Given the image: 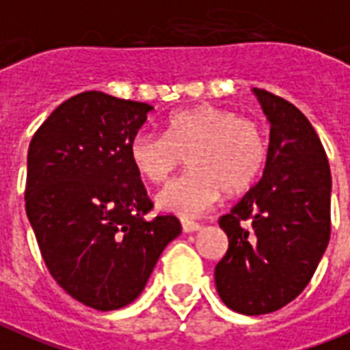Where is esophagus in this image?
<instances>
[{
  "instance_id": "obj_1",
  "label": "esophagus",
  "mask_w": 350,
  "mask_h": 350,
  "mask_svg": "<svg viewBox=\"0 0 350 350\" xmlns=\"http://www.w3.org/2000/svg\"><path fill=\"white\" fill-rule=\"evenodd\" d=\"M180 226H183V231H185V233H193V231H198V229L201 228L200 224L193 220H183L180 221Z\"/></svg>"
}]
</instances>
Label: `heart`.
I'll return each instance as SVG.
<instances>
[{
    "label": "heart",
    "mask_w": 350,
    "mask_h": 350,
    "mask_svg": "<svg viewBox=\"0 0 350 350\" xmlns=\"http://www.w3.org/2000/svg\"><path fill=\"white\" fill-rule=\"evenodd\" d=\"M188 154L183 177L157 196L160 208L185 218L200 216L224 193H241L254 185L267 162V137L250 117L213 104L173 111L165 117L164 134L142 130L130 142L136 172L160 185Z\"/></svg>",
    "instance_id": "obj_1"
}]
</instances>
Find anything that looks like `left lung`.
Wrapping results in <instances>:
<instances>
[{
  "label": "left lung",
  "mask_w": 350,
  "mask_h": 350,
  "mask_svg": "<svg viewBox=\"0 0 350 350\" xmlns=\"http://www.w3.org/2000/svg\"><path fill=\"white\" fill-rule=\"evenodd\" d=\"M270 121L261 180L220 218L229 239L214 269L224 304L265 315L306 289L330 241L332 175L306 116L278 94L254 89Z\"/></svg>",
  "instance_id": "8db88e82"
}]
</instances>
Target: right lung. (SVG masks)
<instances>
[{"label": "right lung", "instance_id": "obj_1", "mask_svg": "<svg viewBox=\"0 0 350 350\" xmlns=\"http://www.w3.org/2000/svg\"><path fill=\"white\" fill-rule=\"evenodd\" d=\"M149 111L85 91L40 124L27 150L25 213L40 256L61 289L93 310L134 302L180 234L173 214L145 218L152 201L130 160Z\"/></svg>", "mask_w": 350, "mask_h": 350}]
</instances>
